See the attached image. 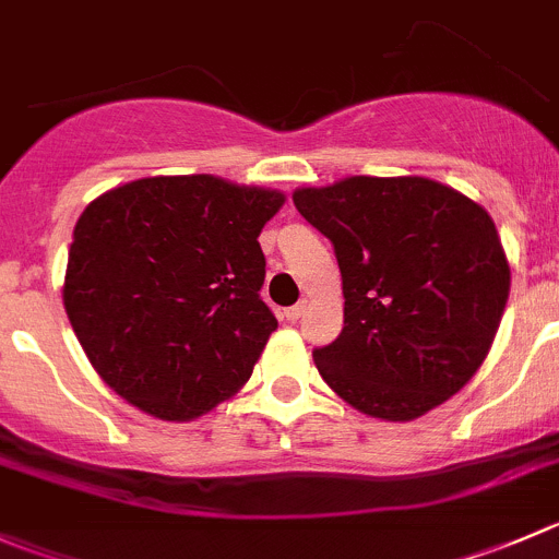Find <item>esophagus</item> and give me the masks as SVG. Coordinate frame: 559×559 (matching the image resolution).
<instances>
[{"label": "esophagus", "mask_w": 559, "mask_h": 559, "mask_svg": "<svg viewBox=\"0 0 559 559\" xmlns=\"http://www.w3.org/2000/svg\"><path fill=\"white\" fill-rule=\"evenodd\" d=\"M302 313H306V302H297V306L286 308L284 317H286V322H297V319H300Z\"/></svg>", "instance_id": "1"}]
</instances>
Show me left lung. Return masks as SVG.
<instances>
[{
  "instance_id": "left-lung-1",
  "label": "left lung",
  "mask_w": 559,
  "mask_h": 559,
  "mask_svg": "<svg viewBox=\"0 0 559 559\" xmlns=\"http://www.w3.org/2000/svg\"><path fill=\"white\" fill-rule=\"evenodd\" d=\"M297 213L335 248L344 330L313 349L357 412L406 424L445 404L495 344L511 267L491 215L429 177L297 188Z\"/></svg>"
}]
</instances>
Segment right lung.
I'll use <instances>...</instances> for the list:
<instances>
[{
    "mask_svg": "<svg viewBox=\"0 0 559 559\" xmlns=\"http://www.w3.org/2000/svg\"><path fill=\"white\" fill-rule=\"evenodd\" d=\"M281 191L213 175L144 177L86 204L62 302L103 382L160 420H193L251 379L278 328L264 224Z\"/></svg>",
    "mask_w": 559,
    "mask_h": 559,
    "instance_id": "obj_1",
    "label": "right lung"
}]
</instances>
